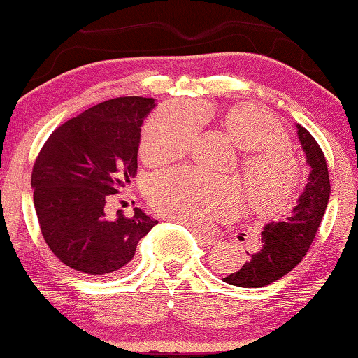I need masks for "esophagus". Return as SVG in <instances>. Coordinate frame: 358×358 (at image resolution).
Wrapping results in <instances>:
<instances>
[{
    "label": "esophagus",
    "instance_id": "obj_1",
    "mask_svg": "<svg viewBox=\"0 0 358 358\" xmlns=\"http://www.w3.org/2000/svg\"><path fill=\"white\" fill-rule=\"evenodd\" d=\"M191 230H192L194 237H196L205 246H213L217 243V241H220L215 237V235H211L210 232H205V230H201V229H191Z\"/></svg>",
    "mask_w": 358,
    "mask_h": 358
}]
</instances>
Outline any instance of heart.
I'll return each mask as SVG.
<instances>
[{
  "label": "heart",
  "instance_id": "1",
  "mask_svg": "<svg viewBox=\"0 0 358 358\" xmlns=\"http://www.w3.org/2000/svg\"><path fill=\"white\" fill-rule=\"evenodd\" d=\"M201 113H207V108L201 107ZM199 124V115L189 107L159 108L142 128L141 156L150 162L181 157L196 138ZM221 124L230 141L248 151L241 173L251 210L265 217L287 213L300 185V169L286 150V131L273 115L250 104L230 107ZM147 197L151 207L169 220L205 226L237 213L245 192L234 180L180 167L153 175L147 183Z\"/></svg>",
  "mask_w": 358,
  "mask_h": 358
}]
</instances>
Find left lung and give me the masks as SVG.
<instances>
[{
	"label": "left lung",
	"mask_w": 358,
	"mask_h": 358,
	"mask_svg": "<svg viewBox=\"0 0 358 358\" xmlns=\"http://www.w3.org/2000/svg\"><path fill=\"white\" fill-rule=\"evenodd\" d=\"M306 164L310 166L308 183L286 221L270 222L260 234L256 252H246L248 260L238 271L222 278L224 282L238 287H264L281 280L301 262L310 250L322 222L330 197V180L325 156L310 132L296 124Z\"/></svg>",
	"instance_id": "left-lung-1"
}]
</instances>
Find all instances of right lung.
<instances>
[{
    "instance_id": "add662e5",
    "label": "right lung",
    "mask_w": 358,
    "mask_h": 358,
    "mask_svg": "<svg viewBox=\"0 0 358 358\" xmlns=\"http://www.w3.org/2000/svg\"><path fill=\"white\" fill-rule=\"evenodd\" d=\"M153 98L101 102L52 132L36 157L31 186L42 237L64 265L80 273H121L157 221L106 215V203L137 172L141 128Z\"/></svg>"
}]
</instances>
